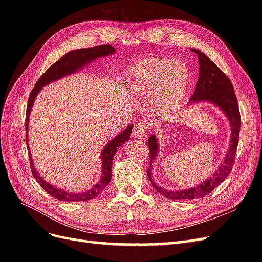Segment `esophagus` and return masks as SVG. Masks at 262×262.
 Returning <instances> with one entry per match:
<instances>
[{"label":"esophagus","mask_w":262,"mask_h":262,"mask_svg":"<svg viewBox=\"0 0 262 262\" xmlns=\"http://www.w3.org/2000/svg\"><path fill=\"white\" fill-rule=\"evenodd\" d=\"M146 129L143 123H137L136 125H134L133 128V137L137 138V139H145L146 137Z\"/></svg>","instance_id":"1"}]
</instances>
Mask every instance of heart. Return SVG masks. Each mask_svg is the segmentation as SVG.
<instances>
[{
  "instance_id": "1",
  "label": "heart",
  "mask_w": 262,
  "mask_h": 262,
  "mask_svg": "<svg viewBox=\"0 0 262 262\" xmlns=\"http://www.w3.org/2000/svg\"><path fill=\"white\" fill-rule=\"evenodd\" d=\"M124 77L132 96H152L150 110L157 118L175 112L190 83L189 69L184 62L161 57L132 63L126 68Z\"/></svg>"
}]
</instances>
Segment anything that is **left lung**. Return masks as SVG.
I'll return each instance as SVG.
<instances>
[{
	"mask_svg": "<svg viewBox=\"0 0 262 262\" xmlns=\"http://www.w3.org/2000/svg\"><path fill=\"white\" fill-rule=\"evenodd\" d=\"M190 50L198 54V60H199V77H198L194 93L192 97L190 98L188 106H194L201 104V102H208V104H212L214 107L219 108L225 115L229 124H231V141H229V146L223 163H222L219 169L213 173V176H210V178L205 179L201 184L195 185L191 188L184 190H167L162 188L161 186H157L152 178V164L157 157L158 152H160V144H158V140L155 134H152L148 138L147 142L150 161L147 176L158 193L168 198V199L176 200H191L208 195L228 177L233 168L241 130V114L238 102H237L234 87L231 81H229V78L202 51L193 48Z\"/></svg>",
	"mask_w": 262,
	"mask_h": 262,
	"instance_id": "1",
	"label": "left lung"
}]
</instances>
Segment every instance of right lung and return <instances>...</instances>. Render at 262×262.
Listing matches in <instances>:
<instances>
[{
	"mask_svg": "<svg viewBox=\"0 0 262 262\" xmlns=\"http://www.w3.org/2000/svg\"><path fill=\"white\" fill-rule=\"evenodd\" d=\"M116 52V49L110 45H101L92 47V48H85V49H77L68 52L63 55L57 62L46 71V72L40 76L38 82L36 83L34 90L31 91L30 96L28 99V105L26 110V143L28 148L29 160H30V167L33 176L36 180L40 184L47 193H49L51 196L55 198L60 201H68V202H77V201H87L91 200L93 198H96L100 192L104 190L112 179V168H113V160L118 148L120 147L126 141L130 140V136L132 132L133 124L128 125V128L121 131L119 134L106 144V146L102 148V152L100 155V162H101V176L99 181L96 185H94L92 189L86 190L83 192H69L66 191L57 186H52L49 182H47L42 177H40L39 172L36 170L35 165L33 162V157L30 154V149L28 146V126H29V117L31 109H33L34 102L36 100L37 95L39 94L45 86L49 85L61 78L66 77L68 75H72L83 68L91 64L92 62L97 60L102 57H108Z\"/></svg>",
	"mask_w": 262,
	"mask_h": 262,
	"instance_id": "add662e5",
	"label": "right lung"
}]
</instances>
